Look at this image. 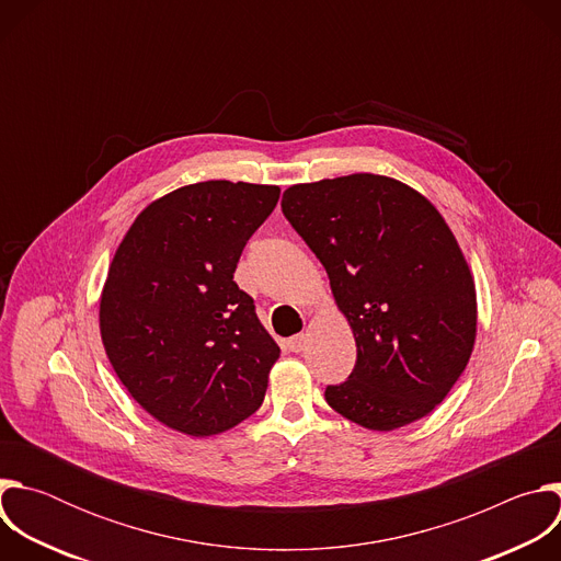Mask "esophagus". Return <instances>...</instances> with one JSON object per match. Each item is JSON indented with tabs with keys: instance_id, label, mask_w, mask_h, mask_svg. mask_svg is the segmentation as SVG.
I'll list each match as a JSON object with an SVG mask.
<instances>
[{
	"instance_id": "esophagus-1",
	"label": "esophagus",
	"mask_w": 561,
	"mask_h": 561,
	"mask_svg": "<svg viewBox=\"0 0 561 561\" xmlns=\"http://www.w3.org/2000/svg\"><path fill=\"white\" fill-rule=\"evenodd\" d=\"M306 342H308V337H306L304 333H299V335H295V337L288 340V348H290L293 353H301V351L306 348Z\"/></svg>"
}]
</instances>
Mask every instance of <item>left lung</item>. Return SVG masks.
<instances>
[{
    "mask_svg": "<svg viewBox=\"0 0 561 561\" xmlns=\"http://www.w3.org/2000/svg\"><path fill=\"white\" fill-rule=\"evenodd\" d=\"M282 213L324 264L357 362L327 402L370 431L428 415L463 373L474 282L437 208L407 184L355 173L290 186Z\"/></svg>",
    "mask_w": 561,
    "mask_h": 561,
    "instance_id": "obj_1",
    "label": "left lung"
}]
</instances>
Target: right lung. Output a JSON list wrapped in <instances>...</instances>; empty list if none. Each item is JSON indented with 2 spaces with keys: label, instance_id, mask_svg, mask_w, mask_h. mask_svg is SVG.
Here are the masks:
<instances>
[{
  "label": "right lung",
  "instance_id": "add662e5",
  "mask_svg": "<svg viewBox=\"0 0 561 561\" xmlns=\"http://www.w3.org/2000/svg\"><path fill=\"white\" fill-rule=\"evenodd\" d=\"M277 186L210 180L146 206L113 257L100 331L135 402L173 431L208 437L264 402L279 346L232 282Z\"/></svg>",
  "mask_w": 561,
  "mask_h": 561
}]
</instances>
